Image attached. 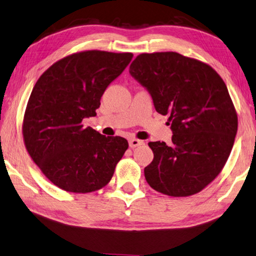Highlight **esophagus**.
<instances>
[{
  "instance_id": "1",
  "label": "esophagus",
  "mask_w": 256,
  "mask_h": 256,
  "mask_svg": "<svg viewBox=\"0 0 256 256\" xmlns=\"http://www.w3.org/2000/svg\"><path fill=\"white\" fill-rule=\"evenodd\" d=\"M143 144H144V142L141 141V140H138V138H131L128 141V145H130V148H138V146H140V145H143Z\"/></svg>"
}]
</instances>
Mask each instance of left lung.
Instances as JSON below:
<instances>
[{
    "mask_svg": "<svg viewBox=\"0 0 256 256\" xmlns=\"http://www.w3.org/2000/svg\"><path fill=\"white\" fill-rule=\"evenodd\" d=\"M130 74L148 90L156 112L171 122L172 144L150 142L154 158L144 168L150 186L190 196L222 171L238 132V115L222 78L176 52L140 54Z\"/></svg>",
    "mask_w": 256,
    "mask_h": 256,
    "instance_id": "obj_1",
    "label": "left lung"
}]
</instances>
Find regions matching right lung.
Here are the masks:
<instances>
[{
    "label": "right lung",
    "mask_w": 256,
    "mask_h": 256,
    "mask_svg": "<svg viewBox=\"0 0 256 256\" xmlns=\"http://www.w3.org/2000/svg\"><path fill=\"white\" fill-rule=\"evenodd\" d=\"M132 58V53H75L54 63L35 83L24 114V143L58 188L88 193L111 181L128 143L84 128L82 122L96 115L104 91Z\"/></svg>",
    "instance_id": "right-lung-1"
}]
</instances>
